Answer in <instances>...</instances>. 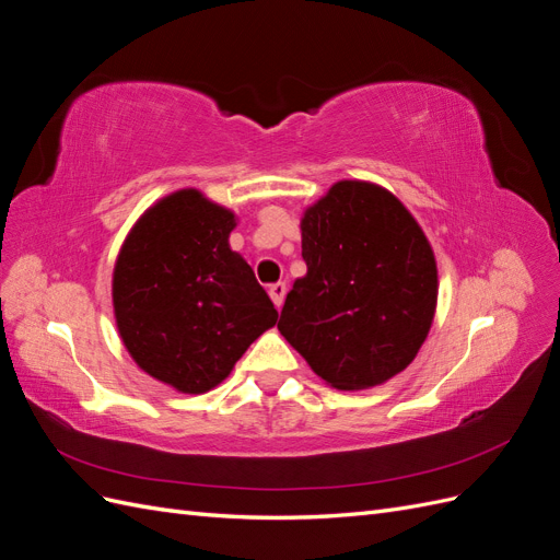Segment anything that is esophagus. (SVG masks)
I'll list each match as a JSON object with an SVG mask.
<instances>
[{
    "label": "esophagus",
    "instance_id": "esophagus-1",
    "mask_svg": "<svg viewBox=\"0 0 560 560\" xmlns=\"http://www.w3.org/2000/svg\"><path fill=\"white\" fill-rule=\"evenodd\" d=\"M268 294H270V299H273L276 308H282V303H284V294H287V284H284V282H276V284H270V287H268Z\"/></svg>",
    "mask_w": 560,
    "mask_h": 560
}]
</instances>
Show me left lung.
Instances as JSON below:
<instances>
[{
    "mask_svg": "<svg viewBox=\"0 0 560 560\" xmlns=\"http://www.w3.org/2000/svg\"><path fill=\"white\" fill-rule=\"evenodd\" d=\"M308 273L278 329L338 389L374 387L425 343L436 308L434 252L411 212L378 184L343 179L303 212Z\"/></svg>",
    "mask_w": 560,
    "mask_h": 560,
    "instance_id": "1",
    "label": "left lung"
}]
</instances>
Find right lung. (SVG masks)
Wrapping results in <instances>:
<instances>
[{"label": "right lung", "instance_id": "right-lung-1", "mask_svg": "<svg viewBox=\"0 0 560 560\" xmlns=\"http://www.w3.org/2000/svg\"><path fill=\"white\" fill-rule=\"evenodd\" d=\"M235 214L196 189L161 198L118 252L112 299L118 334L142 371L200 395L278 322L249 264L233 252Z\"/></svg>", "mask_w": 560, "mask_h": 560}]
</instances>
